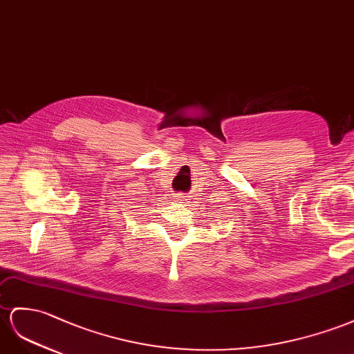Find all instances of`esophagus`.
<instances>
[{"mask_svg": "<svg viewBox=\"0 0 354 354\" xmlns=\"http://www.w3.org/2000/svg\"><path fill=\"white\" fill-rule=\"evenodd\" d=\"M175 197H176V201H178L179 203H185L187 201H189V198H188L189 196H187V194H184V193H178Z\"/></svg>", "mask_w": 354, "mask_h": 354, "instance_id": "esophagus-1", "label": "esophagus"}]
</instances>
